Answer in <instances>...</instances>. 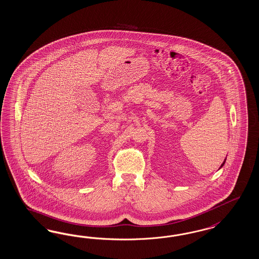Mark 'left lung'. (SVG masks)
<instances>
[{
    "label": "left lung",
    "mask_w": 259,
    "mask_h": 259,
    "mask_svg": "<svg viewBox=\"0 0 259 259\" xmlns=\"http://www.w3.org/2000/svg\"><path fill=\"white\" fill-rule=\"evenodd\" d=\"M225 161H226V159H225ZM225 161H224V162H223V164H222V165H221V167H223V165H224V164H225Z\"/></svg>",
    "instance_id": "left-lung-1"
}]
</instances>
